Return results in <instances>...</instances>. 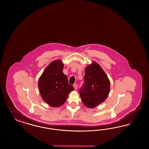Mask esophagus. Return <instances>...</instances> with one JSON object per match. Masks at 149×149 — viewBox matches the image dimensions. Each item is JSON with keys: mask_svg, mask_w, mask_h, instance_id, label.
Instances as JSON below:
<instances>
[{"mask_svg": "<svg viewBox=\"0 0 149 149\" xmlns=\"http://www.w3.org/2000/svg\"><path fill=\"white\" fill-rule=\"evenodd\" d=\"M73 86H74L75 90H77V84H74L73 85Z\"/></svg>", "mask_w": 149, "mask_h": 149, "instance_id": "esophagus-1", "label": "esophagus"}]
</instances>
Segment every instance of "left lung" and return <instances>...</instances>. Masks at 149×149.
<instances>
[{"mask_svg": "<svg viewBox=\"0 0 149 149\" xmlns=\"http://www.w3.org/2000/svg\"><path fill=\"white\" fill-rule=\"evenodd\" d=\"M84 81L79 90L81 100L87 107L95 108L103 102L108 95V77L99 65L93 62L85 69Z\"/></svg>", "mask_w": 149, "mask_h": 149, "instance_id": "left-lung-1", "label": "left lung"}]
</instances>
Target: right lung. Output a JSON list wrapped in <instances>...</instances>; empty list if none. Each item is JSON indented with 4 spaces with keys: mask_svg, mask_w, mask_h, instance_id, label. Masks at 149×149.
<instances>
[{
    "mask_svg": "<svg viewBox=\"0 0 149 149\" xmlns=\"http://www.w3.org/2000/svg\"><path fill=\"white\" fill-rule=\"evenodd\" d=\"M63 64L61 60L54 61L45 69L38 82L42 99L53 107L63 105L69 93L74 90L68 84L67 77L63 72Z\"/></svg>",
    "mask_w": 149,
    "mask_h": 149,
    "instance_id": "add662e5",
    "label": "right lung"
}]
</instances>
